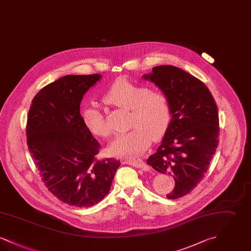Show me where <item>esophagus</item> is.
Listing matches in <instances>:
<instances>
[{
	"mask_svg": "<svg viewBox=\"0 0 251 251\" xmlns=\"http://www.w3.org/2000/svg\"><path fill=\"white\" fill-rule=\"evenodd\" d=\"M125 163L130 166H132V167H138V168H144V167H147L146 164L141 159H128L125 161Z\"/></svg>",
	"mask_w": 251,
	"mask_h": 251,
	"instance_id": "esophagus-1",
	"label": "esophagus"
}]
</instances>
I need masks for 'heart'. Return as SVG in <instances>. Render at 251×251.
I'll use <instances>...</instances> for the list:
<instances>
[{
  "label": "heart",
  "instance_id": "b5f03b06",
  "mask_svg": "<svg viewBox=\"0 0 251 251\" xmlns=\"http://www.w3.org/2000/svg\"><path fill=\"white\" fill-rule=\"evenodd\" d=\"M104 102L117 107L131 109L130 131L119 133L110 144V151L119 156H135L144 152L151 142L167 131L171 110L167 95L151 90L143 84L119 80L108 89ZM84 124L93 134L107 137L111 131L102 113L89 105L83 113Z\"/></svg>",
  "mask_w": 251,
  "mask_h": 251
}]
</instances>
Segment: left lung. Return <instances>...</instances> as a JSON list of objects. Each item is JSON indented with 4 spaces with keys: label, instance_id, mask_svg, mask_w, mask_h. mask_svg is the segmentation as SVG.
<instances>
[{
    "label": "left lung",
    "instance_id": "obj_1",
    "mask_svg": "<svg viewBox=\"0 0 251 251\" xmlns=\"http://www.w3.org/2000/svg\"><path fill=\"white\" fill-rule=\"evenodd\" d=\"M168 98L171 120L148 165L170 174L175 187L167 198L179 199L201 182L218 146L219 120L215 99L201 80L174 66H158L145 74Z\"/></svg>",
    "mask_w": 251,
    "mask_h": 251
}]
</instances>
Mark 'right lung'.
I'll use <instances>...</instances> for the list:
<instances>
[{"mask_svg": "<svg viewBox=\"0 0 251 251\" xmlns=\"http://www.w3.org/2000/svg\"><path fill=\"white\" fill-rule=\"evenodd\" d=\"M100 74L66 75L43 87L29 109L26 135L49 191L63 202L91 207L107 195L120 162L99 160L100 145L84 124L80 104Z\"/></svg>", "mask_w": 251, "mask_h": 251, "instance_id": "right-lung-1", "label": "right lung"}]
</instances>
